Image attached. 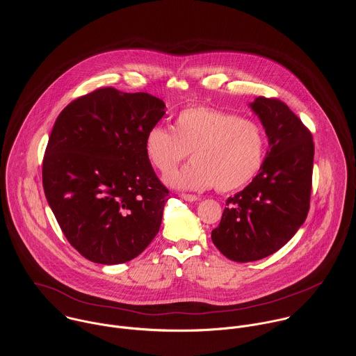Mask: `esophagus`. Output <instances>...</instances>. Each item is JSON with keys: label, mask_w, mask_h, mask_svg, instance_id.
Segmentation results:
<instances>
[{"label": "esophagus", "mask_w": 356, "mask_h": 356, "mask_svg": "<svg viewBox=\"0 0 356 356\" xmlns=\"http://www.w3.org/2000/svg\"><path fill=\"white\" fill-rule=\"evenodd\" d=\"M181 197H182L184 200H186V202H191V203H193V202H197V200H199V197H197L196 195H188V193H182V195H181Z\"/></svg>", "instance_id": "esophagus-1"}]
</instances>
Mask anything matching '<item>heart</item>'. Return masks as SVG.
<instances>
[{
	"label": "heart",
	"instance_id": "b5f03b06",
	"mask_svg": "<svg viewBox=\"0 0 356 356\" xmlns=\"http://www.w3.org/2000/svg\"><path fill=\"white\" fill-rule=\"evenodd\" d=\"M189 152L193 161L165 178L174 188L232 192L251 182L263 165L266 134L252 119L208 105L182 109L172 129L156 124L144 138V153L161 174Z\"/></svg>",
	"mask_w": 356,
	"mask_h": 356
}]
</instances>
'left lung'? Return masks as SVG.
Instances as JSON below:
<instances>
[{
    "instance_id": "8db88e82",
    "label": "left lung",
    "mask_w": 356,
    "mask_h": 356,
    "mask_svg": "<svg viewBox=\"0 0 356 356\" xmlns=\"http://www.w3.org/2000/svg\"><path fill=\"white\" fill-rule=\"evenodd\" d=\"M250 106L270 149L252 182L227 199L211 234L222 254L240 263L277 252L305 223L314 163L312 136L285 102L257 97Z\"/></svg>"
}]
</instances>
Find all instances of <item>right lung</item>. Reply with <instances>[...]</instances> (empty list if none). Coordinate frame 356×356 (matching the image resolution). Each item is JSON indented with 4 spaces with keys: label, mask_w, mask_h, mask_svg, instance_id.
<instances>
[{
    "label": "right lung",
    "mask_w": 356,
    "mask_h": 356,
    "mask_svg": "<svg viewBox=\"0 0 356 356\" xmlns=\"http://www.w3.org/2000/svg\"><path fill=\"white\" fill-rule=\"evenodd\" d=\"M148 93L97 89L57 116L42 163L47 200L68 243L86 259L119 264L157 234L168 189L144 153L165 113Z\"/></svg>",
    "instance_id": "1"
}]
</instances>
